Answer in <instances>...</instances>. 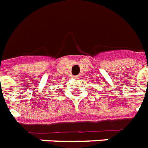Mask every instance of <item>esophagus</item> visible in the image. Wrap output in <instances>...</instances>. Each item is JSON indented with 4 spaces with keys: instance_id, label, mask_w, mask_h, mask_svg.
<instances>
[{
    "instance_id": "obj_1",
    "label": "esophagus",
    "mask_w": 148,
    "mask_h": 148,
    "mask_svg": "<svg viewBox=\"0 0 148 148\" xmlns=\"http://www.w3.org/2000/svg\"><path fill=\"white\" fill-rule=\"evenodd\" d=\"M74 78L80 79V78H81V76H80V75H76V76H74Z\"/></svg>"
}]
</instances>
